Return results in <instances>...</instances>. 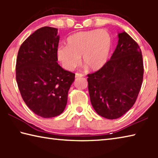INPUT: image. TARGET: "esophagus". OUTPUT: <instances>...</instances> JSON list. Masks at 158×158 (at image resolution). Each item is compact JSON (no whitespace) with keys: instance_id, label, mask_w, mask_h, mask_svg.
<instances>
[{"instance_id":"1","label":"esophagus","mask_w":158,"mask_h":158,"mask_svg":"<svg viewBox=\"0 0 158 158\" xmlns=\"http://www.w3.org/2000/svg\"><path fill=\"white\" fill-rule=\"evenodd\" d=\"M84 77V74L81 73H76L75 74V77L76 78H78V77Z\"/></svg>"}]
</instances>
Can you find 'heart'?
Masks as SVG:
<instances>
[{
    "instance_id": "heart-1",
    "label": "heart",
    "mask_w": 158,
    "mask_h": 158,
    "mask_svg": "<svg viewBox=\"0 0 158 158\" xmlns=\"http://www.w3.org/2000/svg\"><path fill=\"white\" fill-rule=\"evenodd\" d=\"M112 45L110 33L103 29L80 31L67 39V46H59L56 57L61 66L73 71L81 63L84 68L98 70L109 59Z\"/></svg>"
}]
</instances>
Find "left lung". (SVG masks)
Wrapping results in <instances>:
<instances>
[{
    "label": "left lung",
    "instance_id": "obj_1",
    "mask_svg": "<svg viewBox=\"0 0 158 158\" xmlns=\"http://www.w3.org/2000/svg\"><path fill=\"white\" fill-rule=\"evenodd\" d=\"M87 76L95 111L106 118H118L135 103L142 84L143 63L138 44L125 32L118 33L110 60Z\"/></svg>",
    "mask_w": 158,
    "mask_h": 158
}]
</instances>
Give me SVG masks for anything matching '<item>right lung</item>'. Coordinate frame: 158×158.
<instances>
[{"instance_id": "1", "label": "right lung", "mask_w": 158, "mask_h": 158, "mask_svg": "<svg viewBox=\"0 0 158 158\" xmlns=\"http://www.w3.org/2000/svg\"><path fill=\"white\" fill-rule=\"evenodd\" d=\"M60 37L58 29H37L21 45L16 64V79L21 97L37 116L52 118L63 113L75 74L57 63Z\"/></svg>"}]
</instances>
